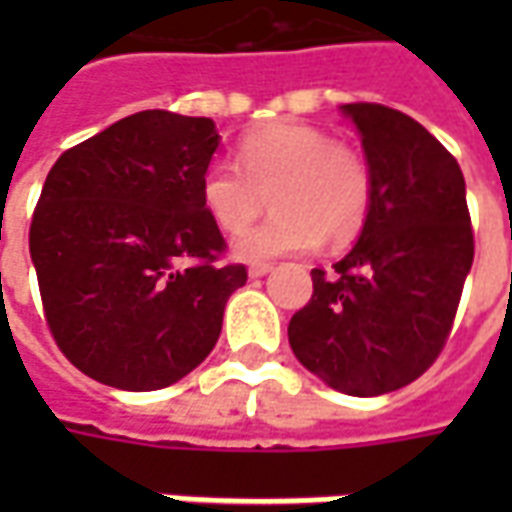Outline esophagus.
<instances>
[{
    "label": "esophagus",
    "mask_w": 512,
    "mask_h": 512,
    "mask_svg": "<svg viewBox=\"0 0 512 512\" xmlns=\"http://www.w3.org/2000/svg\"><path fill=\"white\" fill-rule=\"evenodd\" d=\"M268 271H271V263H252L249 266V277H266Z\"/></svg>",
    "instance_id": "esophagus-1"
}]
</instances>
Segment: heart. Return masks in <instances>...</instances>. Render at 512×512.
<instances>
[{
    "instance_id": "heart-1",
    "label": "heart",
    "mask_w": 512,
    "mask_h": 512,
    "mask_svg": "<svg viewBox=\"0 0 512 512\" xmlns=\"http://www.w3.org/2000/svg\"><path fill=\"white\" fill-rule=\"evenodd\" d=\"M268 197L274 216L235 244L244 260L340 246L365 230L373 211V167L359 147L307 123H271L246 134L238 167L211 161L200 178V200L227 235L244 233Z\"/></svg>"
}]
</instances>
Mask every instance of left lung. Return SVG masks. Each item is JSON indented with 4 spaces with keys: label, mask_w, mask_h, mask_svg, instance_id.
<instances>
[{
    "label": "left lung",
    "mask_w": 512,
    "mask_h": 512,
    "mask_svg": "<svg viewBox=\"0 0 512 512\" xmlns=\"http://www.w3.org/2000/svg\"><path fill=\"white\" fill-rule=\"evenodd\" d=\"M373 167V211L288 326L293 354L326 384L376 397L417 381L452 332L474 260L458 161L414 117L345 104Z\"/></svg>",
    "instance_id": "obj_1"
}]
</instances>
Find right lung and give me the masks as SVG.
<instances>
[{
  "label": "right lung",
  "mask_w": 512,
  "mask_h": 512,
  "mask_svg": "<svg viewBox=\"0 0 512 512\" xmlns=\"http://www.w3.org/2000/svg\"><path fill=\"white\" fill-rule=\"evenodd\" d=\"M211 117L136 112L65 150L29 224L43 315L71 365L150 392L189 376L222 332L246 266L222 263L200 200Z\"/></svg>",
  "instance_id": "right-lung-1"
}]
</instances>
